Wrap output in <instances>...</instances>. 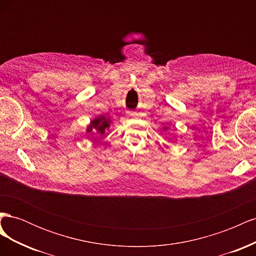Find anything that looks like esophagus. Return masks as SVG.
<instances>
[{
  "label": "esophagus",
  "instance_id": "34e87169",
  "mask_svg": "<svg viewBox=\"0 0 256 256\" xmlns=\"http://www.w3.org/2000/svg\"><path fill=\"white\" fill-rule=\"evenodd\" d=\"M130 116H134V114H132V113H131V114H129Z\"/></svg>",
  "mask_w": 256,
  "mask_h": 256
}]
</instances>
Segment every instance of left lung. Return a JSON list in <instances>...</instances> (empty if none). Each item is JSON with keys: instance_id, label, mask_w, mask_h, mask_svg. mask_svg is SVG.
<instances>
[{"instance_id": "left-lung-1", "label": "left lung", "mask_w": 256, "mask_h": 256, "mask_svg": "<svg viewBox=\"0 0 256 256\" xmlns=\"http://www.w3.org/2000/svg\"><path fill=\"white\" fill-rule=\"evenodd\" d=\"M164 131H168V126H164Z\"/></svg>"}]
</instances>
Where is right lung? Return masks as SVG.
I'll return each instance as SVG.
<instances>
[{"label":"right lung","mask_w":256,"mask_h":256,"mask_svg":"<svg viewBox=\"0 0 256 256\" xmlns=\"http://www.w3.org/2000/svg\"><path fill=\"white\" fill-rule=\"evenodd\" d=\"M111 122H112V120L110 118H106V116H104V115H99V116H97V118H92L90 122V124L86 126V130H85V132H86L88 138H90L88 134L94 136V140L92 141H96L95 136L98 134L99 138L102 136H104L106 130L110 128ZM90 140H92V138H90Z\"/></svg>","instance_id":"obj_1"}]
</instances>
